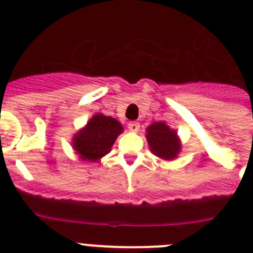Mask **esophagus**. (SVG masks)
Listing matches in <instances>:
<instances>
[{
	"mask_svg": "<svg viewBox=\"0 0 253 253\" xmlns=\"http://www.w3.org/2000/svg\"><path fill=\"white\" fill-rule=\"evenodd\" d=\"M139 123H137V122H131V123H129L128 124V129L130 131H133V133H137L138 130H139Z\"/></svg>",
	"mask_w": 253,
	"mask_h": 253,
	"instance_id": "34e87169",
	"label": "esophagus"
}]
</instances>
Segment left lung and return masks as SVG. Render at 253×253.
Here are the masks:
<instances>
[{"instance_id": "left-lung-1", "label": "left lung", "mask_w": 253, "mask_h": 253, "mask_svg": "<svg viewBox=\"0 0 253 253\" xmlns=\"http://www.w3.org/2000/svg\"><path fill=\"white\" fill-rule=\"evenodd\" d=\"M147 140L152 153L162 160H175L180 153L181 143L177 133L163 122H156L147 128Z\"/></svg>"}]
</instances>
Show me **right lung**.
Here are the masks:
<instances>
[{"mask_svg":"<svg viewBox=\"0 0 253 253\" xmlns=\"http://www.w3.org/2000/svg\"><path fill=\"white\" fill-rule=\"evenodd\" d=\"M123 125L111 116L96 114L87 125L75 134L73 149L84 161L96 162L110 152L118 135L123 133Z\"/></svg>","mask_w":253,"mask_h":253,"instance_id":"1","label":"right lung"}]
</instances>
